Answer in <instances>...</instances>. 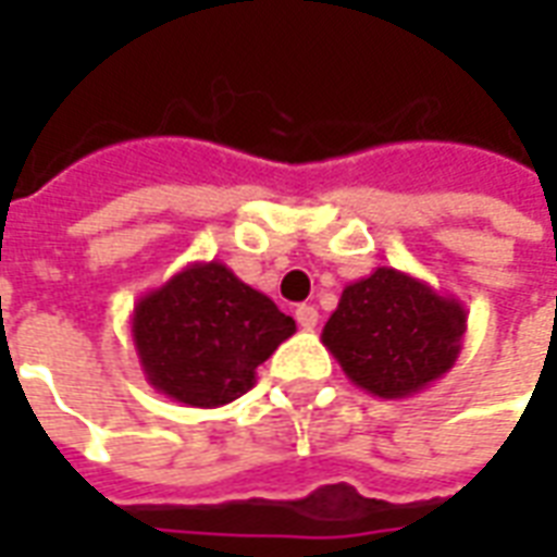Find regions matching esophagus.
Segmentation results:
<instances>
[{
  "mask_svg": "<svg viewBox=\"0 0 557 557\" xmlns=\"http://www.w3.org/2000/svg\"><path fill=\"white\" fill-rule=\"evenodd\" d=\"M295 319H298V325H301L304 331H313L315 322H319V310H315L313 304H301V307L295 310Z\"/></svg>",
  "mask_w": 557,
  "mask_h": 557,
  "instance_id": "34e87169",
  "label": "esophagus"
}]
</instances>
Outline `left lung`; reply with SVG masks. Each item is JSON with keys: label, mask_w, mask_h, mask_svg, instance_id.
I'll list each match as a JSON object with an SVG mask.
<instances>
[{"label": "left lung", "mask_w": 557, "mask_h": 557, "mask_svg": "<svg viewBox=\"0 0 557 557\" xmlns=\"http://www.w3.org/2000/svg\"><path fill=\"white\" fill-rule=\"evenodd\" d=\"M466 327V307L454 295L382 265L343 289L322 343L351 385L379 399H406L454 367Z\"/></svg>", "instance_id": "obj_1"}]
</instances>
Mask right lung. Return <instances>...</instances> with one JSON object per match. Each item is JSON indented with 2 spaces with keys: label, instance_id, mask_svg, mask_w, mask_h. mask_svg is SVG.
I'll return each instance as SVG.
<instances>
[{
  "label": "right lung",
  "instance_id": "1",
  "mask_svg": "<svg viewBox=\"0 0 557 557\" xmlns=\"http://www.w3.org/2000/svg\"><path fill=\"white\" fill-rule=\"evenodd\" d=\"M295 334L268 295L211 262H190L134 304L131 337L146 382L182 406L218 409L256 385V367Z\"/></svg>",
  "mask_w": 557,
  "mask_h": 557
}]
</instances>
